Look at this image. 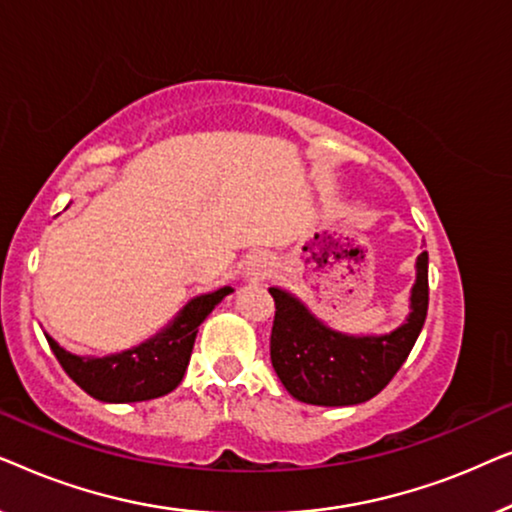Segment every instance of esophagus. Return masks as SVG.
<instances>
[{
	"label": "esophagus",
	"mask_w": 512,
	"mask_h": 512,
	"mask_svg": "<svg viewBox=\"0 0 512 512\" xmlns=\"http://www.w3.org/2000/svg\"><path fill=\"white\" fill-rule=\"evenodd\" d=\"M275 268V261H272L270 254H256L251 256L247 265H244V277L249 279V282H261L265 279Z\"/></svg>",
	"instance_id": "obj_1"
}]
</instances>
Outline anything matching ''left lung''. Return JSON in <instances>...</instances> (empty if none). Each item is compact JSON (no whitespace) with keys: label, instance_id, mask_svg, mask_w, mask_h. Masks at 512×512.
<instances>
[{"label":"left lung","instance_id":"1","mask_svg":"<svg viewBox=\"0 0 512 512\" xmlns=\"http://www.w3.org/2000/svg\"><path fill=\"white\" fill-rule=\"evenodd\" d=\"M275 324L270 335L272 368L296 401L324 408L359 405L380 394L398 373L422 333L429 310V254L415 263L410 312L389 333L352 335L324 324L296 293L270 286Z\"/></svg>","mask_w":512,"mask_h":512}]
</instances>
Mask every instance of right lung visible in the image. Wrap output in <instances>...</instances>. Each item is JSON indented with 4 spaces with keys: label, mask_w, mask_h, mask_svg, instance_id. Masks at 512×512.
I'll return each instance as SVG.
<instances>
[{
    "label": "right lung",
    "mask_w": 512,
    "mask_h": 512,
    "mask_svg": "<svg viewBox=\"0 0 512 512\" xmlns=\"http://www.w3.org/2000/svg\"><path fill=\"white\" fill-rule=\"evenodd\" d=\"M233 286L202 293L188 300L170 324L137 347L109 356H79L46 335L55 359L79 387L102 403H139L170 394L184 380L195 335Z\"/></svg>",
    "instance_id": "add662e5"
}]
</instances>
